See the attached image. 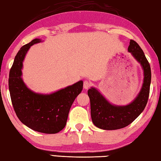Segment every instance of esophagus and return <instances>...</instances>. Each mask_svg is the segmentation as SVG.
Masks as SVG:
<instances>
[{
  "instance_id": "1",
  "label": "esophagus",
  "mask_w": 161,
  "mask_h": 161,
  "mask_svg": "<svg viewBox=\"0 0 161 161\" xmlns=\"http://www.w3.org/2000/svg\"><path fill=\"white\" fill-rule=\"evenodd\" d=\"M84 88L85 89V90H87V89L90 87V81H84Z\"/></svg>"
}]
</instances>
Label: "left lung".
I'll return each instance as SVG.
<instances>
[{"label": "left lung", "mask_w": 161, "mask_h": 161, "mask_svg": "<svg viewBox=\"0 0 161 161\" xmlns=\"http://www.w3.org/2000/svg\"><path fill=\"white\" fill-rule=\"evenodd\" d=\"M127 50L143 70V83L136 97L126 105L110 103L95 87L88 90L92 120L94 125L100 129L113 130L129 125L142 113L147 104L151 81L149 62L142 48L135 41L130 40Z\"/></svg>", "instance_id": "8db88e82"}]
</instances>
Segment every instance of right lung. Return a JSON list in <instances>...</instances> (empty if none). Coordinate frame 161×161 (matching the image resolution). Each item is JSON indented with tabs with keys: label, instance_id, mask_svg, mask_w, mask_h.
I'll use <instances>...</instances> for the list:
<instances>
[{
	"label": "right lung",
	"instance_id": "1",
	"mask_svg": "<svg viewBox=\"0 0 161 161\" xmlns=\"http://www.w3.org/2000/svg\"><path fill=\"white\" fill-rule=\"evenodd\" d=\"M40 42V39L32 40L17 53L9 73V92L14 110L23 124L33 130L55 134L67 124L71 107L82 91L83 81L50 94L31 90L22 79L23 62L30 47Z\"/></svg>",
	"mask_w": 161,
	"mask_h": 161
}]
</instances>
